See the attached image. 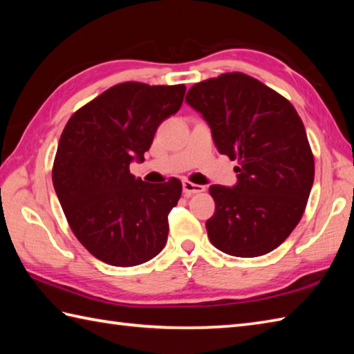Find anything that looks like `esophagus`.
<instances>
[{
  "instance_id": "esophagus-1",
  "label": "esophagus",
  "mask_w": 354,
  "mask_h": 354,
  "mask_svg": "<svg viewBox=\"0 0 354 354\" xmlns=\"http://www.w3.org/2000/svg\"><path fill=\"white\" fill-rule=\"evenodd\" d=\"M183 189H184L185 196H192V194H194V193L204 192L205 187L204 185H199V184H193V183L187 181V179H185V181L183 183Z\"/></svg>"
}]
</instances>
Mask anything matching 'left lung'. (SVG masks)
Instances as JSON below:
<instances>
[{
	"label": "left lung",
	"mask_w": 354,
	"mask_h": 354,
	"mask_svg": "<svg viewBox=\"0 0 354 354\" xmlns=\"http://www.w3.org/2000/svg\"><path fill=\"white\" fill-rule=\"evenodd\" d=\"M185 102L212 127L217 150L237 161V184L212 185L208 239L236 257H259L280 246L301 221L315 160L292 103L243 73L194 84Z\"/></svg>",
	"instance_id": "obj_1"
}]
</instances>
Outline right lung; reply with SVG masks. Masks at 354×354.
<instances>
[{
  "label": "right lung",
  "mask_w": 354,
  "mask_h": 354,
  "mask_svg": "<svg viewBox=\"0 0 354 354\" xmlns=\"http://www.w3.org/2000/svg\"><path fill=\"white\" fill-rule=\"evenodd\" d=\"M185 85L123 82L77 109L53 162V185L73 234L111 266L146 263L167 242V216L183 184H149L129 164L145 160L155 132L181 108Z\"/></svg>",
  "instance_id": "add662e5"
}]
</instances>
